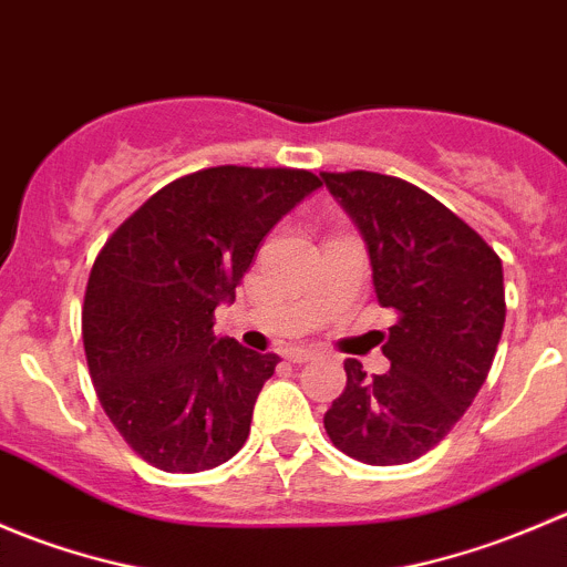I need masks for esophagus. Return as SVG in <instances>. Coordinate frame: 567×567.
Masks as SVG:
<instances>
[{
  "label": "esophagus",
  "instance_id": "34e87169",
  "mask_svg": "<svg viewBox=\"0 0 567 567\" xmlns=\"http://www.w3.org/2000/svg\"><path fill=\"white\" fill-rule=\"evenodd\" d=\"M312 359H318V351H312V348H290L288 351V362L293 364L312 362Z\"/></svg>",
  "mask_w": 567,
  "mask_h": 567
}]
</instances>
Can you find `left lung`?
Masks as SVG:
<instances>
[{
    "label": "left lung",
    "instance_id": "8db88e82",
    "mask_svg": "<svg viewBox=\"0 0 567 567\" xmlns=\"http://www.w3.org/2000/svg\"><path fill=\"white\" fill-rule=\"evenodd\" d=\"M368 244L381 307L398 310L384 357L368 375L346 359V390L326 411L331 444L370 466L436 447L488 379L502 326V260L447 205L400 177L320 173Z\"/></svg>",
    "mask_w": 567,
    "mask_h": 567
}]
</instances>
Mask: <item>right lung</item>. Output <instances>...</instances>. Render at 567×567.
I'll return each mask as SVG.
<instances>
[{"mask_svg": "<svg viewBox=\"0 0 567 567\" xmlns=\"http://www.w3.org/2000/svg\"><path fill=\"white\" fill-rule=\"evenodd\" d=\"M318 186L307 169H199L153 194L95 257L82 307L90 379L120 436L156 468L205 472L247 442L279 357L216 337L214 310Z\"/></svg>", "mask_w": 567, "mask_h": 567, "instance_id": "right-lung-1", "label": "right lung"}]
</instances>
